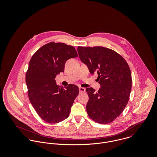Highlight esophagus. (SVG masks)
Instances as JSON below:
<instances>
[{
	"label": "esophagus",
	"instance_id": "esophagus-1",
	"mask_svg": "<svg viewBox=\"0 0 157 157\" xmlns=\"http://www.w3.org/2000/svg\"><path fill=\"white\" fill-rule=\"evenodd\" d=\"M85 90H86L85 88H82V87H79V91H80V92H85Z\"/></svg>",
	"mask_w": 157,
	"mask_h": 157
}]
</instances>
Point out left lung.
I'll return each mask as SVG.
<instances>
[{"instance_id": "8db88e82", "label": "left lung", "mask_w": 157, "mask_h": 157, "mask_svg": "<svg viewBox=\"0 0 157 157\" xmlns=\"http://www.w3.org/2000/svg\"><path fill=\"white\" fill-rule=\"evenodd\" d=\"M77 51L90 73L98 74L101 86L97 92L92 88L86 89L88 114L97 123H109L122 113L129 101L132 88L129 67L120 54L109 48L78 46Z\"/></svg>"}]
</instances>
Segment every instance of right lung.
<instances>
[{"label":"right lung","instance_id":"right-lung-1","mask_svg":"<svg viewBox=\"0 0 157 157\" xmlns=\"http://www.w3.org/2000/svg\"><path fill=\"white\" fill-rule=\"evenodd\" d=\"M78 56L72 46L50 42L33 56L26 74L28 94L35 111L44 121L57 123L68 117L79 93L78 86L64 89L56 85L55 78L64 72L66 62Z\"/></svg>","mask_w":157,"mask_h":157}]
</instances>
